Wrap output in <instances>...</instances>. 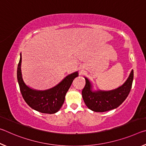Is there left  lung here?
<instances>
[{"mask_svg":"<svg viewBox=\"0 0 146 146\" xmlns=\"http://www.w3.org/2000/svg\"><path fill=\"white\" fill-rule=\"evenodd\" d=\"M86 85L82 91L83 100L87 107L95 112H105L118 108L127 97L133 80V70L120 87L111 91H93L92 84L85 77Z\"/></svg>","mask_w":146,"mask_h":146,"instance_id":"8db88e82","label":"left lung"}]
</instances>
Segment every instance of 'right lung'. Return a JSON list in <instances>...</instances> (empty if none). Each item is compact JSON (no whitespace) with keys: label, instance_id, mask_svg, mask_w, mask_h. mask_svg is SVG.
Listing matches in <instances>:
<instances>
[{"label":"right lung","instance_id":"add662e5","mask_svg":"<svg viewBox=\"0 0 146 146\" xmlns=\"http://www.w3.org/2000/svg\"><path fill=\"white\" fill-rule=\"evenodd\" d=\"M22 55L17 67V80L23 97L28 105L33 110L42 113L53 114L61 108L65 96L74 79L78 75V71L64 78L55 87L47 90H36L24 83L21 71Z\"/></svg>","mask_w":146,"mask_h":146}]
</instances>
